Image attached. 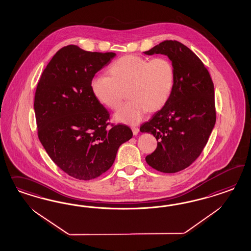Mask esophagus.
<instances>
[{"instance_id":"34e87169","label":"esophagus","mask_w":251,"mask_h":251,"mask_svg":"<svg viewBox=\"0 0 251 251\" xmlns=\"http://www.w3.org/2000/svg\"><path fill=\"white\" fill-rule=\"evenodd\" d=\"M131 130L133 135H137L139 133V128L138 127H131Z\"/></svg>"}]
</instances>
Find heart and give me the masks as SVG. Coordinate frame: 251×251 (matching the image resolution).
I'll list each match as a JSON object with an SVG mask.
<instances>
[{
  "label": "heart",
  "mask_w": 251,
  "mask_h": 251,
  "mask_svg": "<svg viewBox=\"0 0 251 251\" xmlns=\"http://www.w3.org/2000/svg\"><path fill=\"white\" fill-rule=\"evenodd\" d=\"M109 76L92 78L90 88L94 98L110 109L122 105L124 90L129 100L114 115L117 122L136 124L146 111L154 112L166 105L174 87L175 69L167 58L148 60L127 55L113 62Z\"/></svg>",
  "instance_id": "obj_1"
}]
</instances>
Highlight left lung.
I'll use <instances>...</instances> for the list:
<instances>
[{"instance_id":"obj_1","label":"left lung","mask_w":251,"mask_h":251,"mask_svg":"<svg viewBox=\"0 0 251 251\" xmlns=\"http://www.w3.org/2000/svg\"><path fill=\"white\" fill-rule=\"evenodd\" d=\"M145 54L166 55L175 69L170 98L140 128L157 140L155 151L145 160L157 171L176 173L197 159L213 131L216 120L213 81L197 55L178 41H163Z\"/></svg>"}]
</instances>
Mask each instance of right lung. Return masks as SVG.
<instances>
[{"label":"right lung","instance_id":"right-lung-1","mask_svg":"<svg viewBox=\"0 0 251 251\" xmlns=\"http://www.w3.org/2000/svg\"><path fill=\"white\" fill-rule=\"evenodd\" d=\"M114 52H90L69 45L55 54L38 82L34 110L38 138L54 163L69 176L90 180L114 163L132 137L128 126L106 128L109 114L94 98L90 82Z\"/></svg>","mask_w":251,"mask_h":251}]
</instances>
